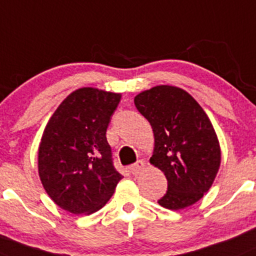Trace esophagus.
<instances>
[{"label": "esophagus", "mask_w": 256, "mask_h": 256, "mask_svg": "<svg viewBox=\"0 0 256 256\" xmlns=\"http://www.w3.org/2000/svg\"><path fill=\"white\" fill-rule=\"evenodd\" d=\"M144 166H146V163L143 162V160H137V162L133 163L132 166L130 167V170L133 174H140L143 168H144Z\"/></svg>", "instance_id": "34e87169"}]
</instances>
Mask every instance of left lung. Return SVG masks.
<instances>
[{
  "mask_svg": "<svg viewBox=\"0 0 256 256\" xmlns=\"http://www.w3.org/2000/svg\"><path fill=\"white\" fill-rule=\"evenodd\" d=\"M134 104L154 133L150 163L168 182L158 204L170 210L194 205L210 190L220 167V144L210 119L187 92L170 85L142 92Z\"/></svg>",
  "mask_w": 256,
  "mask_h": 256,
  "instance_id": "obj_1",
  "label": "left lung"
}]
</instances>
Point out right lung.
Here are the masks:
<instances>
[{
  "label": "right lung",
  "instance_id": "obj_1",
  "mask_svg": "<svg viewBox=\"0 0 256 256\" xmlns=\"http://www.w3.org/2000/svg\"><path fill=\"white\" fill-rule=\"evenodd\" d=\"M120 94L94 88L72 92L50 118L38 147V174L54 202L75 215L100 210L123 178L106 128Z\"/></svg>",
  "mask_w": 256,
  "mask_h": 256
}]
</instances>
